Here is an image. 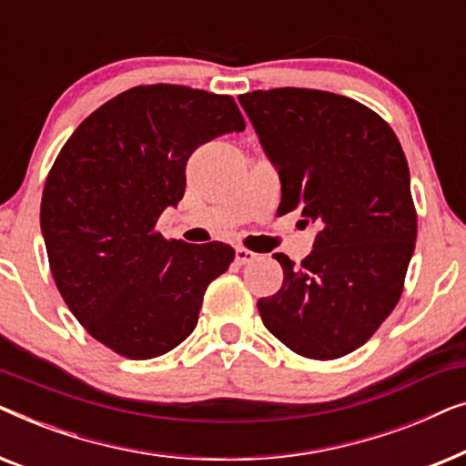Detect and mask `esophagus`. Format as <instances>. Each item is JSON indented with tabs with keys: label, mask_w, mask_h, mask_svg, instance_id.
<instances>
[{
	"label": "esophagus",
	"mask_w": 466,
	"mask_h": 466,
	"mask_svg": "<svg viewBox=\"0 0 466 466\" xmlns=\"http://www.w3.org/2000/svg\"><path fill=\"white\" fill-rule=\"evenodd\" d=\"M254 258H257V254L248 250V248H235V263H238V265L252 263Z\"/></svg>",
	"instance_id": "34e87169"
}]
</instances>
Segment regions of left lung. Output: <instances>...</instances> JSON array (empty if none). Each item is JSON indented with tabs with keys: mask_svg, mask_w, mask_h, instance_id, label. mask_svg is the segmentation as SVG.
<instances>
[{
	"mask_svg": "<svg viewBox=\"0 0 466 466\" xmlns=\"http://www.w3.org/2000/svg\"><path fill=\"white\" fill-rule=\"evenodd\" d=\"M282 182L278 214L316 222L309 257L273 254L284 282L258 299L269 333L292 352L333 360L369 341L403 292L418 235L410 167L380 114L343 95L271 88L239 95Z\"/></svg>",
	"mask_w": 466,
	"mask_h": 466,
	"instance_id": "obj_1",
	"label": "left lung"
}]
</instances>
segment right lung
Segmentation results:
<instances>
[{"label": "right lung", "instance_id": "obj_1", "mask_svg": "<svg viewBox=\"0 0 466 466\" xmlns=\"http://www.w3.org/2000/svg\"><path fill=\"white\" fill-rule=\"evenodd\" d=\"M244 129L228 95L148 85L106 101L61 148L42 193L44 244L63 301L106 348L148 360L195 330L235 250L165 239L155 227L184 197L188 157Z\"/></svg>", "mask_w": 466, "mask_h": 466}]
</instances>
